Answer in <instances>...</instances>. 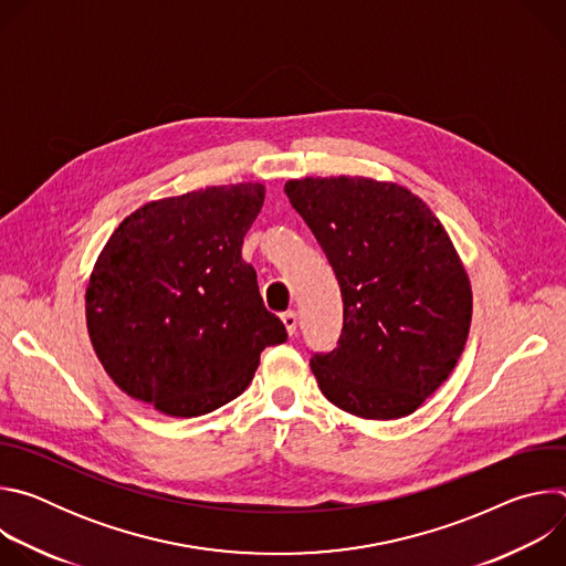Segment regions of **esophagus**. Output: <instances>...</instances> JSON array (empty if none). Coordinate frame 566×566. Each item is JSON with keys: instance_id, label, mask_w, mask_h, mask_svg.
Returning <instances> with one entry per match:
<instances>
[{"instance_id": "esophagus-1", "label": "esophagus", "mask_w": 566, "mask_h": 566, "mask_svg": "<svg viewBox=\"0 0 566 566\" xmlns=\"http://www.w3.org/2000/svg\"><path fill=\"white\" fill-rule=\"evenodd\" d=\"M282 322H284V327H286L289 336H293V334H295V329H297V313H295V311H286V313H282Z\"/></svg>"}]
</instances>
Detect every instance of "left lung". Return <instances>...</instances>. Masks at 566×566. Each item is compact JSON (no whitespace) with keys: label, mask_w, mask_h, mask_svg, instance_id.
<instances>
[{"label":"left lung","mask_w":566,"mask_h":566,"mask_svg":"<svg viewBox=\"0 0 566 566\" xmlns=\"http://www.w3.org/2000/svg\"><path fill=\"white\" fill-rule=\"evenodd\" d=\"M284 192L343 295L338 345L311 356L322 394L363 419L412 415L452 374L472 317L470 280L446 228L396 184L308 177Z\"/></svg>","instance_id":"obj_1"}]
</instances>
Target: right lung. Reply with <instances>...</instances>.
<instances>
[{
    "label": "right lung",
    "mask_w": 566,
    "mask_h": 566,
    "mask_svg": "<svg viewBox=\"0 0 566 566\" xmlns=\"http://www.w3.org/2000/svg\"><path fill=\"white\" fill-rule=\"evenodd\" d=\"M262 203L260 184L206 188L145 203L114 230L85 300L92 345L125 394L168 417L208 415L289 338L241 260Z\"/></svg>",
    "instance_id": "1"
}]
</instances>
